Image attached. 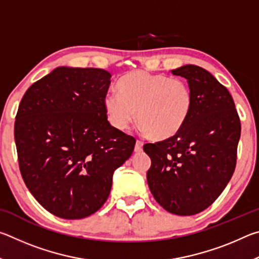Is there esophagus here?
<instances>
[{
    "label": "esophagus",
    "instance_id": "obj_1",
    "mask_svg": "<svg viewBox=\"0 0 259 259\" xmlns=\"http://www.w3.org/2000/svg\"><path fill=\"white\" fill-rule=\"evenodd\" d=\"M143 151V142H140V140H137L136 142V145H135V152L136 153H139Z\"/></svg>",
    "mask_w": 259,
    "mask_h": 259
}]
</instances>
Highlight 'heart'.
Here are the masks:
<instances>
[{
    "instance_id": "heart-1",
    "label": "heart",
    "mask_w": 259,
    "mask_h": 259,
    "mask_svg": "<svg viewBox=\"0 0 259 259\" xmlns=\"http://www.w3.org/2000/svg\"><path fill=\"white\" fill-rule=\"evenodd\" d=\"M116 87L119 94L109 93L104 98L108 121L115 129L125 130L137 114L140 128L154 140L179 133L194 104L185 81L162 74L134 71L121 76Z\"/></svg>"
}]
</instances>
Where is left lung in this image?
Masks as SVG:
<instances>
[{
	"instance_id": "8db88e82",
	"label": "left lung",
	"mask_w": 259,
	"mask_h": 259,
	"mask_svg": "<svg viewBox=\"0 0 259 259\" xmlns=\"http://www.w3.org/2000/svg\"><path fill=\"white\" fill-rule=\"evenodd\" d=\"M171 73L186 78L194 104L179 133L144 145L152 161L147 184L166 211L192 216L211 205L233 176L241 123L229 90L208 71L185 65Z\"/></svg>"
}]
</instances>
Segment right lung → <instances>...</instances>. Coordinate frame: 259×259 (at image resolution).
<instances>
[{
    "instance_id": "add662e5",
    "label": "right lung",
    "mask_w": 259,
    "mask_h": 259,
    "mask_svg": "<svg viewBox=\"0 0 259 259\" xmlns=\"http://www.w3.org/2000/svg\"><path fill=\"white\" fill-rule=\"evenodd\" d=\"M111 73L57 67L26 91L15 122L21 177L43 208L81 219L106 202L113 174L136 139L109 124L104 98Z\"/></svg>"
}]
</instances>
